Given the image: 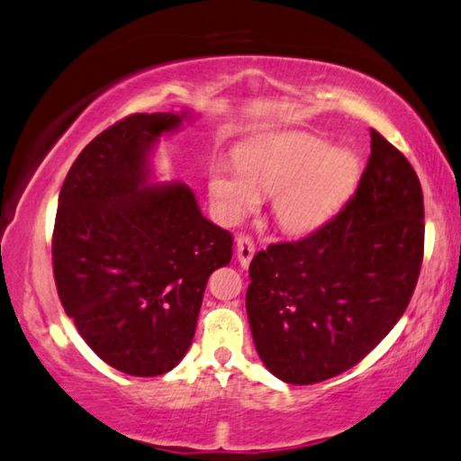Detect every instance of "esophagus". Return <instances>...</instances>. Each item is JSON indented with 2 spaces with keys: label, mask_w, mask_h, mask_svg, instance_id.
<instances>
[{
  "label": "esophagus",
  "mask_w": 461,
  "mask_h": 461,
  "mask_svg": "<svg viewBox=\"0 0 461 461\" xmlns=\"http://www.w3.org/2000/svg\"><path fill=\"white\" fill-rule=\"evenodd\" d=\"M253 253H255L253 240L249 237H245V235H239L237 237V259H239V264L243 267L249 266Z\"/></svg>",
  "instance_id": "34e87169"
}]
</instances>
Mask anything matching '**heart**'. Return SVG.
Instances as JSON below:
<instances>
[{
	"instance_id": "b5f03b06",
	"label": "heart",
	"mask_w": 461,
	"mask_h": 461,
	"mask_svg": "<svg viewBox=\"0 0 461 461\" xmlns=\"http://www.w3.org/2000/svg\"><path fill=\"white\" fill-rule=\"evenodd\" d=\"M360 179L358 154L330 146L304 131L253 138L237 150V165L212 167L208 195L216 216L235 224L270 194V210L282 232L311 235L344 210Z\"/></svg>"
}]
</instances>
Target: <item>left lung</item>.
I'll list each match as a JSON object with an SVG mask.
<instances>
[{
  "label": "left lung",
  "instance_id": "left-lung-1",
  "mask_svg": "<svg viewBox=\"0 0 461 461\" xmlns=\"http://www.w3.org/2000/svg\"><path fill=\"white\" fill-rule=\"evenodd\" d=\"M424 249L420 181L371 131L358 189L334 221L255 255L245 304L261 363L293 385L348 371L384 339L412 299Z\"/></svg>",
  "mask_w": 461,
  "mask_h": 461
}]
</instances>
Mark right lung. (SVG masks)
I'll list each match as a JSON object with an SVG mask.
<instances>
[{"mask_svg": "<svg viewBox=\"0 0 461 461\" xmlns=\"http://www.w3.org/2000/svg\"><path fill=\"white\" fill-rule=\"evenodd\" d=\"M191 113H136L90 141L69 168L53 230L63 309L113 369L157 377L181 363L210 274L232 237L185 183H157L152 154Z\"/></svg>", "mask_w": 461, "mask_h": 461, "instance_id": "add662e5", "label": "right lung"}]
</instances>
